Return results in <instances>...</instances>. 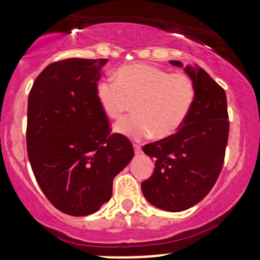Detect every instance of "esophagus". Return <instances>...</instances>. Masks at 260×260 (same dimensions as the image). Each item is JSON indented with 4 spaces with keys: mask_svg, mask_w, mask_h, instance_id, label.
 Instances as JSON below:
<instances>
[{
    "mask_svg": "<svg viewBox=\"0 0 260 260\" xmlns=\"http://www.w3.org/2000/svg\"><path fill=\"white\" fill-rule=\"evenodd\" d=\"M133 149H134V153H136V155L142 154V148H140V145L133 144Z\"/></svg>",
    "mask_w": 260,
    "mask_h": 260,
    "instance_id": "esophagus-1",
    "label": "esophagus"
}]
</instances>
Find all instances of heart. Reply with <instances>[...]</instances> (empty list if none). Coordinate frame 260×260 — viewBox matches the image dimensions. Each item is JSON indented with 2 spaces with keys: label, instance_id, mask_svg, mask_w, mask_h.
Here are the masks:
<instances>
[{
  "label": "heart",
  "instance_id": "obj_1",
  "mask_svg": "<svg viewBox=\"0 0 260 260\" xmlns=\"http://www.w3.org/2000/svg\"><path fill=\"white\" fill-rule=\"evenodd\" d=\"M116 80H101L96 96L101 109L118 121L133 104L132 117L116 126V132L131 139L168 138L177 132L189 115L196 98L192 79L154 66L137 63L122 67Z\"/></svg>",
  "mask_w": 260,
  "mask_h": 260
}]
</instances>
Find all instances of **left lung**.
<instances>
[{
    "mask_svg": "<svg viewBox=\"0 0 260 260\" xmlns=\"http://www.w3.org/2000/svg\"><path fill=\"white\" fill-rule=\"evenodd\" d=\"M183 67L180 61H170ZM196 98L189 115L175 134L143 147L155 160L150 178L142 183L145 199L166 211H182L210 192L221 172L229 139L225 90L199 66L183 68Z\"/></svg>",
    "mask_w": 260,
    "mask_h": 260,
    "instance_id": "1",
    "label": "left lung"
}]
</instances>
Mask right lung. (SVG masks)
<instances>
[{
	"label": "right lung",
	"mask_w": 260,
	"mask_h": 260,
	"mask_svg": "<svg viewBox=\"0 0 260 260\" xmlns=\"http://www.w3.org/2000/svg\"><path fill=\"white\" fill-rule=\"evenodd\" d=\"M106 58L53 62L28 98L26 150L39 186L62 213L94 214L112 196V181L132 160L129 139L110 132L96 96Z\"/></svg>",
	"instance_id": "add662e5"
}]
</instances>
